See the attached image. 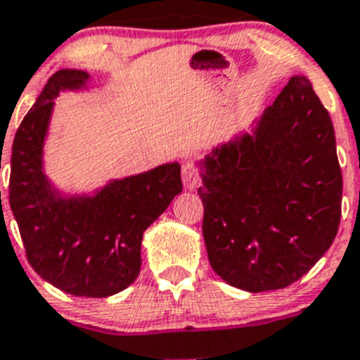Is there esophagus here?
I'll return each mask as SVG.
<instances>
[{"label": "esophagus", "mask_w": 360, "mask_h": 360, "mask_svg": "<svg viewBox=\"0 0 360 360\" xmlns=\"http://www.w3.org/2000/svg\"><path fill=\"white\" fill-rule=\"evenodd\" d=\"M199 170L195 168V165L184 163L183 165V184L186 190H195L197 184H199Z\"/></svg>", "instance_id": "esophagus-1"}]
</instances>
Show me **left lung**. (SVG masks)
Listing matches in <instances>:
<instances>
[{
	"mask_svg": "<svg viewBox=\"0 0 360 360\" xmlns=\"http://www.w3.org/2000/svg\"><path fill=\"white\" fill-rule=\"evenodd\" d=\"M210 264L248 292L289 287L328 251L342 174L328 111L296 75L273 105L199 161Z\"/></svg>",
	"mask_w": 360,
	"mask_h": 360,
	"instance_id": "obj_1",
	"label": "left lung"
}]
</instances>
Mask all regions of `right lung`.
Returning <instances> with one entry per match:
<instances>
[{
  "instance_id": "1",
  "label": "right lung",
  "mask_w": 360,
  "mask_h": 360,
  "mask_svg": "<svg viewBox=\"0 0 360 360\" xmlns=\"http://www.w3.org/2000/svg\"><path fill=\"white\" fill-rule=\"evenodd\" d=\"M87 80L82 70H59L48 79L15 132L8 199L39 276L73 296L108 297L138 278L145 229L183 192V183L179 163L109 181L93 195H63L50 183L43 148L53 98L84 89Z\"/></svg>"
}]
</instances>
